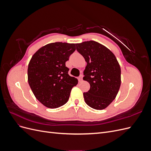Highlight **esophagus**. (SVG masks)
<instances>
[{
  "instance_id": "34e87169",
  "label": "esophagus",
  "mask_w": 151,
  "mask_h": 151,
  "mask_svg": "<svg viewBox=\"0 0 151 151\" xmlns=\"http://www.w3.org/2000/svg\"><path fill=\"white\" fill-rule=\"evenodd\" d=\"M83 74H81L79 76V77H78V79H79V82H81L82 81H83Z\"/></svg>"
}]
</instances>
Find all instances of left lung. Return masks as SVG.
Listing matches in <instances>:
<instances>
[{
  "mask_svg": "<svg viewBox=\"0 0 151 151\" xmlns=\"http://www.w3.org/2000/svg\"><path fill=\"white\" fill-rule=\"evenodd\" d=\"M87 65L83 80L90 84L84 93L86 103L95 109L108 107L115 99L121 85V68L115 55L108 48L94 41L76 43Z\"/></svg>",
  "mask_w": 151,
  "mask_h": 151,
  "instance_id": "1",
  "label": "left lung"
}]
</instances>
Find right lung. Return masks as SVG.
I'll return each mask as SVG.
<instances>
[{
  "label": "right lung",
  "instance_id": "obj_1",
  "mask_svg": "<svg viewBox=\"0 0 151 151\" xmlns=\"http://www.w3.org/2000/svg\"><path fill=\"white\" fill-rule=\"evenodd\" d=\"M76 50L74 43L55 42L40 48L29 61L28 81L36 98L49 108L65 104L78 80L68 74L65 62Z\"/></svg>",
  "mask_w": 151,
  "mask_h": 151
}]
</instances>
